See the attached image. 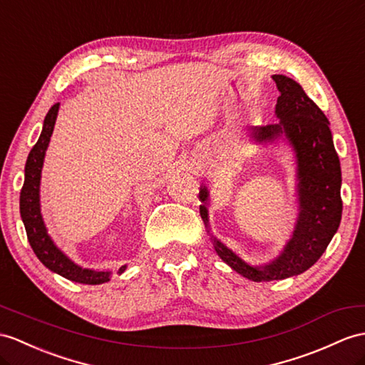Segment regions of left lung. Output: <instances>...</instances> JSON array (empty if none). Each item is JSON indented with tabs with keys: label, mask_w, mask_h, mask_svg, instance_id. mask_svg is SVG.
Listing matches in <instances>:
<instances>
[{
	"label": "left lung",
	"mask_w": 365,
	"mask_h": 365,
	"mask_svg": "<svg viewBox=\"0 0 365 365\" xmlns=\"http://www.w3.org/2000/svg\"><path fill=\"white\" fill-rule=\"evenodd\" d=\"M280 96L275 105L279 122L251 127V139L268 144L285 138L296 156L299 218L294 232L280 255L264 264H250L215 237H210L220 259L252 282L283 280L311 268L330 245L341 223V163L337 156L330 122L309 99L296 80L272 76ZM200 213L209 227L207 187L200 189Z\"/></svg>",
	"instance_id": "1"
}]
</instances>
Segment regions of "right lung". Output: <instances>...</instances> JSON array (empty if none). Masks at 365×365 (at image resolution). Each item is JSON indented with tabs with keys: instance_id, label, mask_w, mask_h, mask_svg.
Masks as SVG:
<instances>
[{
	"instance_id": "add662e5",
	"label": "right lung",
	"mask_w": 365,
	"mask_h": 365,
	"mask_svg": "<svg viewBox=\"0 0 365 365\" xmlns=\"http://www.w3.org/2000/svg\"><path fill=\"white\" fill-rule=\"evenodd\" d=\"M60 103L51 106L46 118L43 122L41 135L31 150L24 167V184L20 193V213L24 223L26 234H28L29 245L38 260L46 266L52 272H57L61 277L71 282L85 283V285H101L108 282L113 275V271H96L82 268L74 263L69 257L52 242L48 229L44 226V221L40 210V180L44 155L49 145V140L54 131L56 119L58 114ZM127 266L123 264L119 268V274L125 271Z\"/></svg>"
}]
</instances>
